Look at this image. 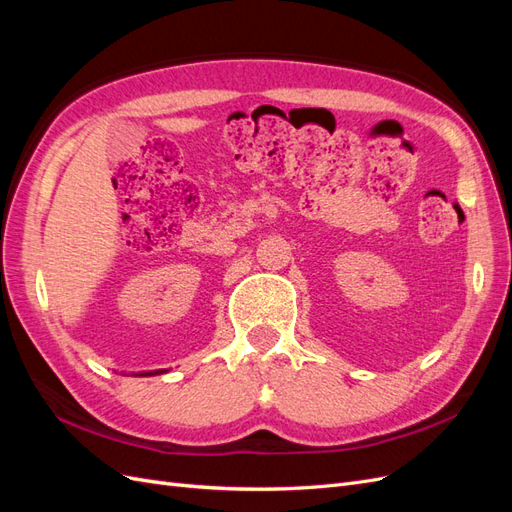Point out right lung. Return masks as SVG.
<instances>
[{
  "instance_id": "1",
  "label": "right lung",
  "mask_w": 512,
  "mask_h": 512,
  "mask_svg": "<svg viewBox=\"0 0 512 512\" xmlns=\"http://www.w3.org/2000/svg\"><path fill=\"white\" fill-rule=\"evenodd\" d=\"M156 374H158V371H156ZM145 376H151V374H145Z\"/></svg>"
}]
</instances>
